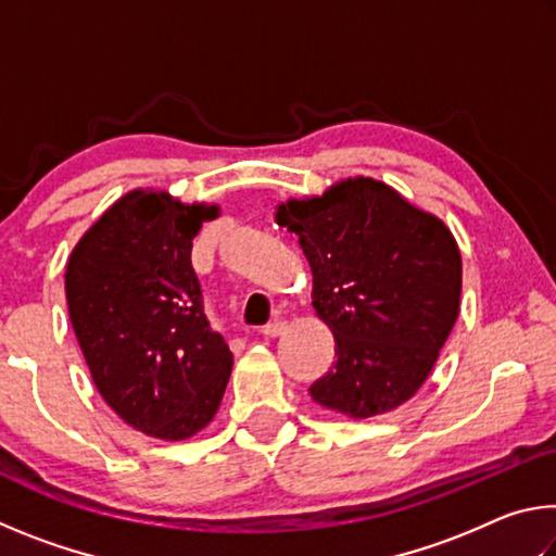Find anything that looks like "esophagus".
<instances>
[{
  "label": "esophagus",
  "mask_w": 556,
  "mask_h": 556,
  "mask_svg": "<svg viewBox=\"0 0 556 556\" xmlns=\"http://www.w3.org/2000/svg\"><path fill=\"white\" fill-rule=\"evenodd\" d=\"M287 328H289L287 321H281V318H275V321L262 328V333H265L267 338H279V336L287 333Z\"/></svg>",
  "instance_id": "obj_1"
}]
</instances>
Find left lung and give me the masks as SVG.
<instances>
[{
  "label": "left lung",
  "mask_w": 556,
  "mask_h": 556,
  "mask_svg": "<svg viewBox=\"0 0 556 556\" xmlns=\"http://www.w3.org/2000/svg\"><path fill=\"white\" fill-rule=\"evenodd\" d=\"M275 220L299 238L312 306L336 341V363L308 388L314 402L368 419L412 400L460 308V252L446 223L370 176L279 203Z\"/></svg>",
  "instance_id": "1"
}]
</instances>
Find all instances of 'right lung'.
I'll return each instance as SVG.
<instances>
[{"label":"right lung","instance_id":"right-lung-1","mask_svg":"<svg viewBox=\"0 0 556 556\" xmlns=\"http://www.w3.org/2000/svg\"><path fill=\"white\" fill-rule=\"evenodd\" d=\"M220 215L135 188L83 232L65 265L75 338L108 407L131 429L184 441L213 421L232 353L211 331L191 267L193 238Z\"/></svg>","mask_w":556,"mask_h":556}]
</instances>
